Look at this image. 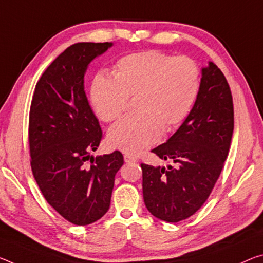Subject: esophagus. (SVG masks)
Wrapping results in <instances>:
<instances>
[{
    "label": "esophagus",
    "mask_w": 263,
    "mask_h": 263,
    "mask_svg": "<svg viewBox=\"0 0 263 263\" xmlns=\"http://www.w3.org/2000/svg\"><path fill=\"white\" fill-rule=\"evenodd\" d=\"M124 160H125V162H137L136 158L130 156V154H125V156H124Z\"/></svg>",
    "instance_id": "34e87169"
}]
</instances>
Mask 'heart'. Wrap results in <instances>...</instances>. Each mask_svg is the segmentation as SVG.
Here are the masks:
<instances>
[{"label": "heart", "instance_id": "b5f03b06", "mask_svg": "<svg viewBox=\"0 0 263 263\" xmlns=\"http://www.w3.org/2000/svg\"><path fill=\"white\" fill-rule=\"evenodd\" d=\"M112 78L96 74L90 101L103 122H115L124 114L127 99L135 98L136 115L125 117L110 128L114 148L138 156L184 123L200 89V69L190 57H174L158 50L128 53L112 66Z\"/></svg>", "mask_w": 263, "mask_h": 263}]
</instances>
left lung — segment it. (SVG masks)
I'll return each mask as SVG.
<instances>
[{"mask_svg":"<svg viewBox=\"0 0 263 263\" xmlns=\"http://www.w3.org/2000/svg\"><path fill=\"white\" fill-rule=\"evenodd\" d=\"M234 106L226 77L210 62L190 115L178 131L152 149L167 167L140 164L144 202L149 213L179 222L198 212L218 181L231 146Z\"/></svg>","mask_w":263,"mask_h":263,"instance_id":"1","label":"left lung"}]
</instances>
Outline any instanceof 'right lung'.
Wrapping results in <instances>:
<instances>
[{
	"instance_id": "add662e5",
	"label": "right lung",
	"mask_w": 263,
	"mask_h": 263,
	"mask_svg": "<svg viewBox=\"0 0 263 263\" xmlns=\"http://www.w3.org/2000/svg\"><path fill=\"white\" fill-rule=\"evenodd\" d=\"M112 43L81 42L65 49L37 82L29 112V149L34 178L58 214L77 226L109 211L123 154L91 157L103 138L84 91V74Z\"/></svg>"
}]
</instances>
